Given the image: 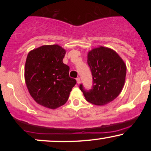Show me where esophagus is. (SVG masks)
<instances>
[{"mask_svg": "<svg viewBox=\"0 0 151 151\" xmlns=\"http://www.w3.org/2000/svg\"><path fill=\"white\" fill-rule=\"evenodd\" d=\"M77 82L78 84H79L81 83V79H80V78H79V77L77 78Z\"/></svg>", "mask_w": 151, "mask_h": 151, "instance_id": "obj_1", "label": "esophagus"}]
</instances>
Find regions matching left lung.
Instances as JSON below:
<instances>
[{"label":"left lung","instance_id":"1","mask_svg":"<svg viewBox=\"0 0 151 151\" xmlns=\"http://www.w3.org/2000/svg\"><path fill=\"white\" fill-rule=\"evenodd\" d=\"M87 63L93 77L89 91L79 88L86 100L94 105L103 106L115 99L122 91L126 74V65L116 52L100 46L88 52Z\"/></svg>","mask_w":151,"mask_h":151}]
</instances>
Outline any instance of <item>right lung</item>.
<instances>
[{
  "instance_id": "1",
  "label": "right lung",
  "mask_w": 151,
  "mask_h": 151,
  "mask_svg": "<svg viewBox=\"0 0 151 151\" xmlns=\"http://www.w3.org/2000/svg\"><path fill=\"white\" fill-rule=\"evenodd\" d=\"M65 54L58 45H43L30 51L26 59V86L35 101L46 108L65 104L77 83L70 77L69 66L62 62Z\"/></svg>"
}]
</instances>
